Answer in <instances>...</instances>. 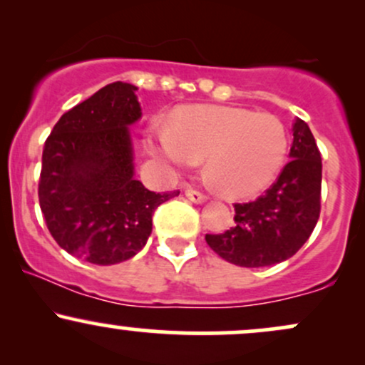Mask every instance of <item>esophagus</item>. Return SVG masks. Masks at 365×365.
<instances>
[{
	"instance_id": "esophagus-1",
	"label": "esophagus",
	"mask_w": 365,
	"mask_h": 365,
	"mask_svg": "<svg viewBox=\"0 0 365 365\" xmlns=\"http://www.w3.org/2000/svg\"><path fill=\"white\" fill-rule=\"evenodd\" d=\"M185 195H187L188 200H192V202H195V204H202V202H206V200H207L206 195L200 194V192L194 190V188H187Z\"/></svg>"
}]
</instances>
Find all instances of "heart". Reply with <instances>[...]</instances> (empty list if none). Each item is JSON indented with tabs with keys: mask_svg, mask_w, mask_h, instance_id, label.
Here are the masks:
<instances>
[{
	"mask_svg": "<svg viewBox=\"0 0 365 365\" xmlns=\"http://www.w3.org/2000/svg\"><path fill=\"white\" fill-rule=\"evenodd\" d=\"M145 145L177 168H190L206 156L221 194L240 199L269 185L287 156L288 135L271 113L197 104L175 113L171 123H154Z\"/></svg>",
	"mask_w": 365,
	"mask_h": 365,
	"instance_id": "1",
	"label": "heart"
}]
</instances>
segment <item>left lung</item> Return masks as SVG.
Masks as SVG:
<instances>
[{
    "label": "left lung",
    "mask_w": 365,
    "mask_h": 365,
    "mask_svg": "<svg viewBox=\"0 0 365 365\" xmlns=\"http://www.w3.org/2000/svg\"><path fill=\"white\" fill-rule=\"evenodd\" d=\"M322 163L311 128L297 118L290 161L252 202L235 204V226L206 242L225 261L242 267L287 261L316 228L321 212Z\"/></svg>",
    "instance_id": "1"
}]
</instances>
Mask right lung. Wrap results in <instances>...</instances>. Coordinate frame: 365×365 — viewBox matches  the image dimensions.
Returning <instances> with one entry per match:
<instances>
[{"label":"right lung","mask_w":365,"mask_h":365,"mask_svg":"<svg viewBox=\"0 0 365 365\" xmlns=\"http://www.w3.org/2000/svg\"><path fill=\"white\" fill-rule=\"evenodd\" d=\"M132 83L113 82L58 120L46 139L39 204L56 244L110 266L133 257L153 232L156 194L133 177L128 125L142 116Z\"/></svg>","instance_id":"obj_1"}]
</instances>
